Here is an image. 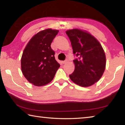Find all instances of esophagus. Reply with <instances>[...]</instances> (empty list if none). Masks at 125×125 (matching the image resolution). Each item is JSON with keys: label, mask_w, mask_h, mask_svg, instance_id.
Instances as JSON below:
<instances>
[{"label": "esophagus", "mask_w": 125, "mask_h": 125, "mask_svg": "<svg viewBox=\"0 0 125 125\" xmlns=\"http://www.w3.org/2000/svg\"><path fill=\"white\" fill-rule=\"evenodd\" d=\"M67 62H68V60H65V61H62V63H63V64H65V63H66Z\"/></svg>", "instance_id": "obj_1"}]
</instances>
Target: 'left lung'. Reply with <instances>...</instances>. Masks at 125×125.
Wrapping results in <instances>:
<instances>
[{"mask_svg": "<svg viewBox=\"0 0 125 125\" xmlns=\"http://www.w3.org/2000/svg\"><path fill=\"white\" fill-rule=\"evenodd\" d=\"M73 53L78 58L74 60L75 69L69 75L77 85L88 87L102 77L106 67V56L100 42L86 31L78 29L67 30Z\"/></svg>", "mask_w": 125, "mask_h": 125, "instance_id": "left-lung-1", "label": "left lung"}]
</instances>
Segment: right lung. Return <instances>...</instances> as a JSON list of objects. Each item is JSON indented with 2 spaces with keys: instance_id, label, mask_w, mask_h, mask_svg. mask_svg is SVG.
Returning <instances> with one entry per match:
<instances>
[{
  "instance_id": "add662e5",
  "label": "right lung",
  "mask_w": 125,
  "mask_h": 125,
  "mask_svg": "<svg viewBox=\"0 0 125 125\" xmlns=\"http://www.w3.org/2000/svg\"><path fill=\"white\" fill-rule=\"evenodd\" d=\"M59 31L47 29L40 31L31 38L23 51L21 68L23 75L30 83L43 86L53 79L60 64L51 47Z\"/></svg>"
}]
</instances>
